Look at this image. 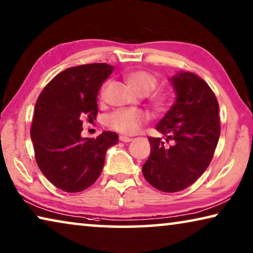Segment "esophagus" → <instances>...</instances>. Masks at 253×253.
I'll use <instances>...</instances> for the list:
<instances>
[{
    "label": "esophagus",
    "mask_w": 253,
    "mask_h": 253,
    "mask_svg": "<svg viewBox=\"0 0 253 253\" xmlns=\"http://www.w3.org/2000/svg\"><path fill=\"white\" fill-rule=\"evenodd\" d=\"M119 139L122 142H125V143H127V142H130L131 141V138L130 137H127V136H124V135H122V136H119Z\"/></svg>",
    "instance_id": "esophagus-1"
}]
</instances>
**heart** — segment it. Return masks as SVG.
Instances as JSON below:
<instances>
[{
    "label": "heart",
    "mask_w": 253,
    "mask_h": 253,
    "mask_svg": "<svg viewBox=\"0 0 253 253\" xmlns=\"http://www.w3.org/2000/svg\"><path fill=\"white\" fill-rule=\"evenodd\" d=\"M126 82L131 89L141 95L150 93L158 85V79L152 74L145 70L130 71L126 75ZM105 86L103 85L101 95H103ZM153 104L157 109H164L167 105V96L165 94H157L153 97ZM149 115L141 109H123L117 110L108 116L107 125L118 133L125 135H133L137 133L139 128L148 122Z\"/></svg>",
    "instance_id": "1"
}]
</instances>
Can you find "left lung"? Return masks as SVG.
<instances>
[{
    "label": "left lung",
    "mask_w": 253,
    "mask_h": 253,
    "mask_svg": "<svg viewBox=\"0 0 253 253\" xmlns=\"http://www.w3.org/2000/svg\"><path fill=\"white\" fill-rule=\"evenodd\" d=\"M176 101L158 123L164 134L149 137L151 153L142 167L144 178L163 192H178L201 176L213 157L220 136L218 102L208 84L190 71H178L168 78Z\"/></svg>",
    "instance_id": "obj_1"
}]
</instances>
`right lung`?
<instances>
[{"instance_id": "1", "label": "right lung", "mask_w": 253, "mask_h": 253, "mask_svg": "<svg viewBox=\"0 0 253 253\" xmlns=\"http://www.w3.org/2000/svg\"><path fill=\"white\" fill-rule=\"evenodd\" d=\"M115 68L90 63L61 71L37 99L30 129L35 159L43 175L68 193L82 192L99 178L108 149L118 134L105 130L82 137L83 120L96 119L97 94Z\"/></svg>"}]
</instances>
